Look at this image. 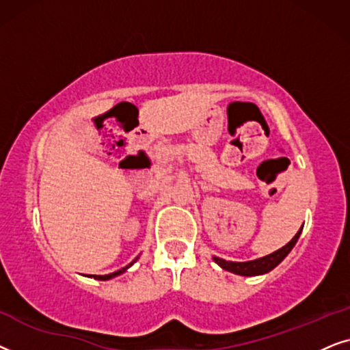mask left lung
I'll return each mask as SVG.
<instances>
[{
    "mask_svg": "<svg viewBox=\"0 0 350 350\" xmlns=\"http://www.w3.org/2000/svg\"><path fill=\"white\" fill-rule=\"evenodd\" d=\"M302 227L299 229V232L293 237V240L290 243H286L283 248L277 250L275 253L264 256V258L254 259V260H248V262H232V260H224L219 258H214V260L221 265L222 269L229 270V272H234L237 275H245V277H253V275H260V273H267L269 270H272L273 267H277L278 264L282 262L283 259L286 258V254L290 253L293 250V246L296 245L297 239H299Z\"/></svg>",
    "mask_w": 350,
    "mask_h": 350,
    "instance_id": "8db88e82",
    "label": "left lung"
}]
</instances>
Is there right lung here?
Masks as SVG:
<instances>
[{
	"instance_id": "1",
	"label": "right lung",
	"mask_w": 350,
	"mask_h": 350,
	"mask_svg": "<svg viewBox=\"0 0 350 350\" xmlns=\"http://www.w3.org/2000/svg\"><path fill=\"white\" fill-rule=\"evenodd\" d=\"M137 259V258H136ZM136 259H134V260H136ZM134 260H133V262H134ZM131 262V264H133ZM131 264H129V265H131ZM129 265H126V267H123V269H120V270H116V272H113V273H109V275H94V278H96V280H110V278H113V277H116V275H120V273H123L124 272V270H126L128 267H129Z\"/></svg>"
}]
</instances>
